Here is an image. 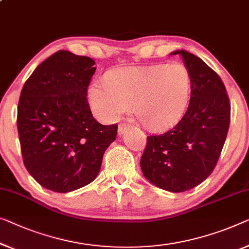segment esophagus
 <instances>
[{
    "label": "esophagus",
    "mask_w": 249,
    "mask_h": 249,
    "mask_svg": "<svg viewBox=\"0 0 249 249\" xmlns=\"http://www.w3.org/2000/svg\"><path fill=\"white\" fill-rule=\"evenodd\" d=\"M127 124H125V123H122V124H120L118 125V134H123V133L126 131V129H127Z\"/></svg>",
    "instance_id": "esophagus-1"
}]
</instances>
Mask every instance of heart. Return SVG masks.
<instances>
[{"label": "heart", "instance_id": "heart-1", "mask_svg": "<svg viewBox=\"0 0 249 249\" xmlns=\"http://www.w3.org/2000/svg\"><path fill=\"white\" fill-rule=\"evenodd\" d=\"M191 75L179 62L122 67L106 73L105 80H92L87 98L92 114L110 123L131 105L141 123L151 129L168 127L187 109Z\"/></svg>", "mask_w": 249, "mask_h": 249}]
</instances>
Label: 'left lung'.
Listing matches in <instances>:
<instances>
[{
	"mask_svg": "<svg viewBox=\"0 0 249 249\" xmlns=\"http://www.w3.org/2000/svg\"><path fill=\"white\" fill-rule=\"evenodd\" d=\"M178 53L191 75L190 103L172 128L147 136L141 158L144 177L171 192L190 190L213 173L231 124V103L218 73L195 54H171Z\"/></svg>",
	"mask_w": 249,
	"mask_h": 249,
	"instance_id": "1",
	"label": "left lung"
}]
</instances>
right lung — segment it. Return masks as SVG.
<instances>
[{
    "mask_svg": "<svg viewBox=\"0 0 249 249\" xmlns=\"http://www.w3.org/2000/svg\"><path fill=\"white\" fill-rule=\"evenodd\" d=\"M95 61L60 50L36 67L22 88L18 132L25 168L48 190L70 192L90 183L117 135V124L92 116L87 89Z\"/></svg>",
    "mask_w": 249,
    "mask_h": 249,
    "instance_id": "1",
    "label": "right lung"
}]
</instances>
